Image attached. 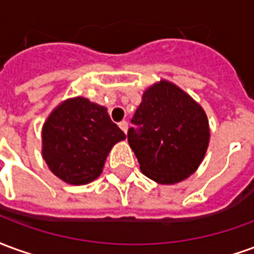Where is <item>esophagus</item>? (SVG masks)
Masks as SVG:
<instances>
[{"mask_svg":"<svg viewBox=\"0 0 254 254\" xmlns=\"http://www.w3.org/2000/svg\"><path fill=\"white\" fill-rule=\"evenodd\" d=\"M118 127H121V130H124V132L127 133V121H121L120 124H118Z\"/></svg>","mask_w":254,"mask_h":254,"instance_id":"esophagus-1","label":"esophagus"}]
</instances>
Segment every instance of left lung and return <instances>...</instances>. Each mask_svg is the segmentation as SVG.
<instances>
[{"mask_svg": "<svg viewBox=\"0 0 254 254\" xmlns=\"http://www.w3.org/2000/svg\"><path fill=\"white\" fill-rule=\"evenodd\" d=\"M127 141L143 174L159 184H177L197 170L207 151L205 113L169 81L148 88L132 118Z\"/></svg>", "mask_w": 254, "mask_h": 254, "instance_id": "left-lung-1", "label": "left lung"}]
</instances>
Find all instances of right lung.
Returning <instances> with one entry per match:
<instances>
[{"label":"right lung","mask_w":254,"mask_h":254,"mask_svg":"<svg viewBox=\"0 0 254 254\" xmlns=\"http://www.w3.org/2000/svg\"><path fill=\"white\" fill-rule=\"evenodd\" d=\"M42 137L49 169L67 184L84 185L100 176L111 147L125 133L103 106L76 98L53 111Z\"/></svg>","instance_id":"add662e5"}]
</instances>
